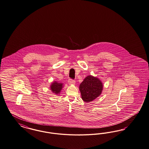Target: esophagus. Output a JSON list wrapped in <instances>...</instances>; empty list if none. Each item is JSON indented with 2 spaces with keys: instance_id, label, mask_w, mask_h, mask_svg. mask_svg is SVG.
<instances>
[{
  "instance_id": "obj_1",
  "label": "esophagus",
  "mask_w": 149,
  "mask_h": 149,
  "mask_svg": "<svg viewBox=\"0 0 149 149\" xmlns=\"http://www.w3.org/2000/svg\"><path fill=\"white\" fill-rule=\"evenodd\" d=\"M68 83H69L70 85H74V84H75V81L74 80H72V79H69Z\"/></svg>"
}]
</instances>
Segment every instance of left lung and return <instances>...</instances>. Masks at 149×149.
I'll return each instance as SVG.
<instances>
[{"mask_svg": "<svg viewBox=\"0 0 149 149\" xmlns=\"http://www.w3.org/2000/svg\"><path fill=\"white\" fill-rule=\"evenodd\" d=\"M79 90L82 100L86 102H91L101 94L103 84L97 77L89 75L80 84Z\"/></svg>", "mask_w": 149, "mask_h": 149, "instance_id": "left-lung-1", "label": "left lung"}]
</instances>
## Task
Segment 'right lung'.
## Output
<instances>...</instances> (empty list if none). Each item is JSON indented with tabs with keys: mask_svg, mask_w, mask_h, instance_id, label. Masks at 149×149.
<instances>
[{
	"mask_svg": "<svg viewBox=\"0 0 149 149\" xmlns=\"http://www.w3.org/2000/svg\"><path fill=\"white\" fill-rule=\"evenodd\" d=\"M63 87V84L59 83L56 81H54L52 84L50 88L52 91L56 94L59 93Z\"/></svg>",
	"mask_w": 149,
	"mask_h": 149,
	"instance_id": "add662e5",
	"label": "right lung"
}]
</instances>
